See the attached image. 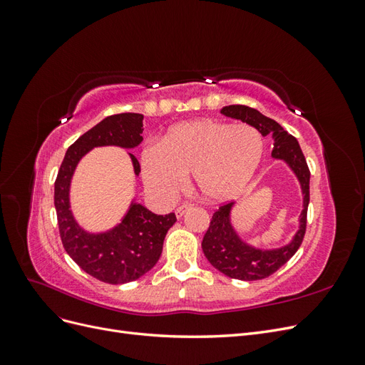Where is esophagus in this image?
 Wrapping results in <instances>:
<instances>
[{
  "label": "esophagus",
  "instance_id": "1",
  "mask_svg": "<svg viewBox=\"0 0 365 365\" xmlns=\"http://www.w3.org/2000/svg\"><path fill=\"white\" fill-rule=\"evenodd\" d=\"M190 208H192V204H182V205H180L178 208L175 210V215H176V217L181 219L187 212H189Z\"/></svg>",
  "mask_w": 365,
  "mask_h": 365
}]
</instances>
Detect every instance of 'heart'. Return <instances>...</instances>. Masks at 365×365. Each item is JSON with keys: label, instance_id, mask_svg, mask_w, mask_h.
Wrapping results in <instances>:
<instances>
[{"label": "heart", "instance_id": "obj_1", "mask_svg": "<svg viewBox=\"0 0 365 365\" xmlns=\"http://www.w3.org/2000/svg\"><path fill=\"white\" fill-rule=\"evenodd\" d=\"M262 155L263 138L256 128L200 118L172 126L160 145L143 149L140 168L143 181L160 196H173L190 173L197 195L217 202L245 189Z\"/></svg>", "mask_w": 365, "mask_h": 365}]
</instances>
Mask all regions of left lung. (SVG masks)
I'll return each instance as SVG.
<instances>
[{
    "mask_svg": "<svg viewBox=\"0 0 365 365\" xmlns=\"http://www.w3.org/2000/svg\"><path fill=\"white\" fill-rule=\"evenodd\" d=\"M220 114L242 120L256 128L263 137L272 135V158L282 160L289 165L302 187L303 210L298 220V230L289 244L274 250H262L250 245L239 236L233 222L231 210L235 202L224 204L213 213L210 227L202 239V251L207 260L222 274L237 280H262L269 277L288 262L300 248L306 233V215L309 205V172L307 163L297 138L288 134L277 121L263 115L257 109L245 105H230L220 109Z\"/></svg>",
    "mask_w": 365,
    "mask_h": 365,
    "instance_id": "8db88e82",
    "label": "left lung"
}]
</instances>
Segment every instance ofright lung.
<instances>
[{"mask_svg":"<svg viewBox=\"0 0 365 365\" xmlns=\"http://www.w3.org/2000/svg\"><path fill=\"white\" fill-rule=\"evenodd\" d=\"M141 134V114L123 113L103 118L68 148L54 182V207L65 251L85 272L109 284L134 282L155 267L164 237L176 222V216L155 215L132 201L120 224L102 233H90L77 224L71 212V180L77 164L91 149L102 146L134 149L143 141ZM129 157L138 176L140 163L132 153Z\"/></svg>","mask_w":365,"mask_h":365,"instance_id":"add662e5","label":"right lung"}]
</instances>
